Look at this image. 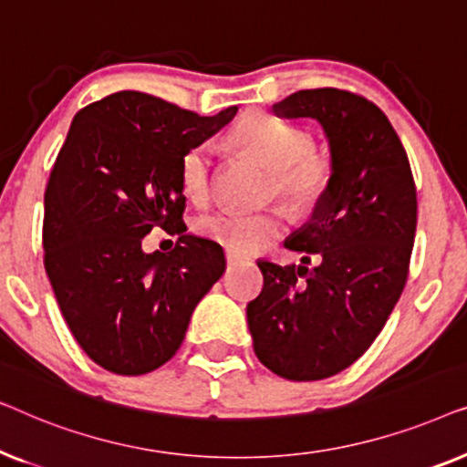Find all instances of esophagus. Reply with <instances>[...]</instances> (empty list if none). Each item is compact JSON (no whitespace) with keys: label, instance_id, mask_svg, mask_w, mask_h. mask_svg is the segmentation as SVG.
Wrapping results in <instances>:
<instances>
[{"label":"esophagus","instance_id":"34e87169","mask_svg":"<svg viewBox=\"0 0 467 467\" xmlns=\"http://www.w3.org/2000/svg\"><path fill=\"white\" fill-rule=\"evenodd\" d=\"M244 259H246L244 254H240V253H234V251H227V253H225L227 265H238V264H242V261H244Z\"/></svg>","mask_w":467,"mask_h":467}]
</instances>
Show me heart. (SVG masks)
<instances>
[{"label":"heart","mask_w":467,"mask_h":467,"mask_svg":"<svg viewBox=\"0 0 467 467\" xmlns=\"http://www.w3.org/2000/svg\"><path fill=\"white\" fill-rule=\"evenodd\" d=\"M227 140L272 168L270 193L283 197L293 208L317 206L334 182V152L312 142L310 131L291 120L251 112L229 130ZM178 181L189 200H206L213 189V152L208 144H195L182 152ZM285 225V214L278 208L257 213L223 208L202 214L195 221V232L234 253H254L280 238Z\"/></svg>","instance_id":"1"}]
</instances>
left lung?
Returning a JSON list of instances; mask_svg holds the SVG:
<instances>
[{
  "instance_id": "obj_1",
  "label": "left lung",
  "mask_w": 467,
  "mask_h": 467,
  "mask_svg": "<svg viewBox=\"0 0 467 467\" xmlns=\"http://www.w3.org/2000/svg\"><path fill=\"white\" fill-rule=\"evenodd\" d=\"M276 117L323 125L334 182L308 225L285 242L315 267L259 261L264 289L246 306L257 359L286 380L329 379L359 359L404 291L417 232V187L385 112L344 88H306Z\"/></svg>"
}]
</instances>
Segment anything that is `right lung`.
<instances>
[{"mask_svg": "<svg viewBox=\"0 0 467 467\" xmlns=\"http://www.w3.org/2000/svg\"><path fill=\"white\" fill-rule=\"evenodd\" d=\"M235 112L200 117L119 91L72 120L44 195V267L76 342L108 372L140 376L170 361L225 272L216 242L184 234L178 163ZM155 226L179 235L170 254L141 251Z\"/></svg>", "mask_w": 467, "mask_h": 467, "instance_id": "1", "label": "right lung"}]
</instances>
